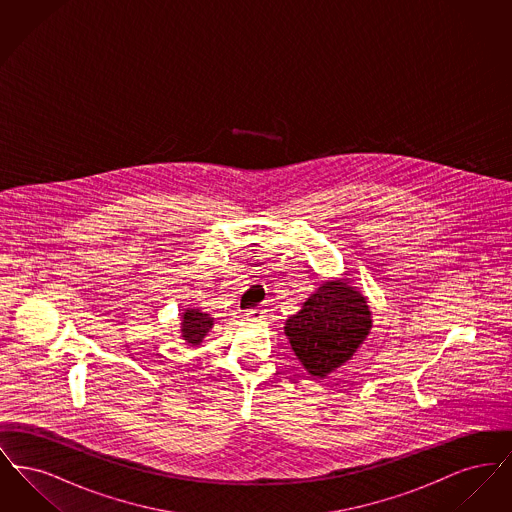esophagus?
Segmentation results:
<instances>
[{"instance_id": "esophagus-1", "label": "esophagus", "mask_w": 512, "mask_h": 512, "mask_svg": "<svg viewBox=\"0 0 512 512\" xmlns=\"http://www.w3.org/2000/svg\"><path fill=\"white\" fill-rule=\"evenodd\" d=\"M245 318H247V320H259V318H261V311H259V309L249 311V313H245Z\"/></svg>"}]
</instances>
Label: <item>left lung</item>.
<instances>
[{
  "label": "left lung",
  "instance_id": "8db88e82",
  "mask_svg": "<svg viewBox=\"0 0 512 512\" xmlns=\"http://www.w3.org/2000/svg\"><path fill=\"white\" fill-rule=\"evenodd\" d=\"M370 330L368 299L347 276L322 282L284 324L297 361L313 378H326L351 361Z\"/></svg>",
  "mask_w": 512,
  "mask_h": 512
}]
</instances>
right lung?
Returning a JSON list of instances; mask_svg holds the SVG:
<instances>
[{"label": "right lung", "mask_w": 512, "mask_h": 512, "mask_svg": "<svg viewBox=\"0 0 512 512\" xmlns=\"http://www.w3.org/2000/svg\"><path fill=\"white\" fill-rule=\"evenodd\" d=\"M180 318H182V322H180V338L190 347L201 345V341L205 340V336L215 326V318L211 317L209 313H203L197 307L184 309L180 313Z\"/></svg>", "instance_id": "1"}]
</instances>
